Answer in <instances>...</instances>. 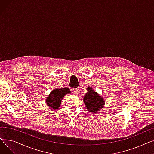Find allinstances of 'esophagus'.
Wrapping results in <instances>:
<instances>
[{
	"label": "esophagus",
	"mask_w": 154,
	"mask_h": 154,
	"mask_svg": "<svg viewBox=\"0 0 154 154\" xmlns=\"http://www.w3.org/2000/svg\"><path fill=\"white\" fill-rule=\"evenodd\" d=\"M73 91H74V92L76 94H78L79 92V88H74L73 89Z\"/></svg>",
	"instance_id": "obj_1"
}]
</instances>
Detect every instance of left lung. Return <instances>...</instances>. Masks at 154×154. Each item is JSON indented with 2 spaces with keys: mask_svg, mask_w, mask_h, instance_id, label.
Returning a JSON list of instances; mask_svg holds the SVG:
<instances>
[{
  "mask_svg": "<svg viewBox=\"0 0 154 154\" xmlns=\"http://www.w3.org/2000/svg\"><path fill=\"white\" fill-rule=\"evenodd\" d=\"M87 92L84 97V102L87 110L92 113L96 114L100 111L105 106V100L103 97L100 95L97 92L91 87L87 88Z\"/></svg>",
  "mask_w": 154,
  "mask_h": 154,
  "instance_id": "1",
  "label": "left lung"
}]
</instances>
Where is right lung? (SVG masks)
<instances>
[{"label": "right lung", "instance_id": "1", "mask_svg": "<svg viewBox=\"0 0 154 154\" xmlns=\"http://www.w3.org/2000/svg\"><path fill=\"white\" fill-rule=\"evenodd\" d=\"M70 93V90L67 87L54 88L53 91L51 92L45 99L47 106L54 110L59 109L64 95Z\"/></svg>", "mask_w": 154, "mask_h": 154}]
</instances>
